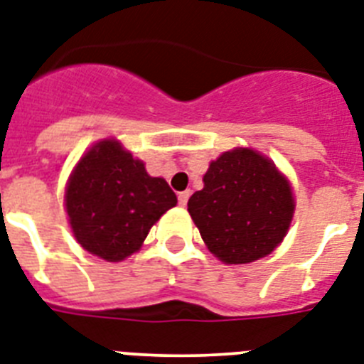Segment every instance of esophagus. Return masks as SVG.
Listing matches in <instances>:
<instances>
[{
    "mask_svg": "<svg viewBox=\"0 0 364 364\" xmlns=\"http://www.w3.org/2000/svg\"><path fill=\"white\" fill-rule=\"evenodd\" d=\"M188 198H191V191H183V192H179V194H177V200H179V205H181V207L187 205Z\"/></svg>",
    "mask_w": 364,
    "mask_h": 364,
    "instance_id": "esophagus-1",
    "label": "esophagus"
}]
</instances>
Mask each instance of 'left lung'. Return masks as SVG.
<instances>
[{"label":"left lung","mask_w":364,"mask_h":364,"mask_svg":"<svg viewBox=\"0 0 364 364\" xmlns=\"http://www.w3.org/2000/svg\"><path fill=\"white\" fill-rule=\"evenodd\" d=\"M188 213L209 252L228 264L267 257L285 239L294 215L291 183L270 159L235 148L209 164Z\"/></svg>","instance_id":"1"}]
</instances>
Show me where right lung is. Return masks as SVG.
Wrapping results in <instances>:
<instances>
[{
  "label": "right lung",
  "mask_w": 364,
  "mask_h": 364,
  "mask_svg": "<svg viewBox=\"0 0 364 364\" xmlns=\"http://www.w3.org/2000/svg\"><path fill=\"white\" fill-rule=\"evenodd\" d=\"M64 203L75 240L96 257L118 262L140 250L177 198L163 177L149 176L142 161L107 139L73 168Z\"/></svg>",
  "instance_id": "right-lung-1"
}]
</instances>
